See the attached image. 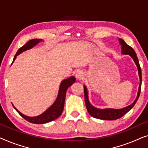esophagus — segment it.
I'll list each match as a JSON object with an SVG mask.
<instances>
[{
    "label": "esophagus",
    "instance_id": "34e87169",
    "mask_svg": "<svg viewBox=\"0 0 148 148\" xmlns=\"http://www.w3.org/2000/svg\"><path fill=\"white\" fill-rule=\"evenodd\" d=\"M75 76L77 79H82L84 77V73H83V72L81 71H79L77 72Z\"/></svg>",
    "mask_w": 148,
    "mask_h": 148
}]
</instances>
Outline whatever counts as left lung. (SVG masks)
Listing matches in <instances>:
<instances>
[{"instance_id": "left-lung-1", "label": "left lung", "mask_w": 148, "mask_h": 148, "mask_svg": "<svg viewBox=\"0 0 148 148\" xmlns=\"http://www.w3.org/2000/svg\"><path fill=\"white\" fill-rule=\"evenodd\" d=\"M119 43L122 46V49H121V53L123 54H129L131 58L134 60L135 64H136L137 69H138V74L139 76V79H140V84L139 86L138 92H137V98L135 99L134 102L132 104L129 105L128 106L125 107L121 109H114V108H105V109H100L97 108L94 106H92L90 104V101H89L88 98V90L86 86H84V96H85V103H86V108L88 112H89L91 116L94 117L96 119H102V120H108V121H112V120H116L121 117H122L123 115H125L127 112H128L131 108L134 106L135 103L137 102V100H138L139 95H140L141 92V70L140 65H139V62L137 58V54L135 53V50L129 46L128 44L125 43L124 40L123 39L119 38Z\"/></svg>"}]
</instances>
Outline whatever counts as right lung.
Wrapping results in <instances>:
<instances>
[{"label":"right lung","instance_id":"obj_1","mask_svg":"<svg viewBox=\"0 0 148 148\" xmlns=\"http://www.w3.org/2000/svg\"><path fill=\"white\" fill-rule=\"evenodd\" d=\"M42 41V40L40 39H33L29 40V42H27L25 45H23L21 48H20L18 50V51L15 54V57L13 58L12 64L13 63L14 60H15L17 56L19 55V54L25 51V50L31 49V48L34 47V46L37 45L40 42ZM75 77L73 76L71 77L66 79H64L62 81L61 84L60 85L58 96L56 99L55 102H54L53 103V104H52L50 107H49L45 112H43L40 115H38L37 116L30 117L25 116V115L22 114L21 112H20L13 104V108L15 109L16 111H17L24 119H25V120L27 121L28 122L34 123V124H44V123H47L50 122V121L55 120V119L58 118V117L61 115L62 111H63L66 90H67V89L69 88L73 83H75Z\"/></svg>","mask_w":148,"mask_h":148}]
</instances>
